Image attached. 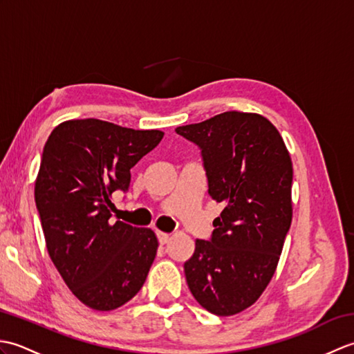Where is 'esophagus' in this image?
I'll return each instance as SVG.
<instances>
[{"label": "esophagus", "mask_w": 354, "mask_h": 354, "mask_svg": "<svg viewBox=\"0 0 354 354\" xmlns=\"http://www.w3.org/2000/svg\"><path fill=\"white\" fill-rule=\"evenodd\" d=\"M156 236H158V242H160L161 245H165L169 242V239H170V234H167V232H156Z\"/></svg>", "instance_id": "1"}]
</instances>
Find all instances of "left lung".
<instances>
[{"label": "left lung", "mask_w": 354, "mask_h": 354, "mask_svg": "<svg viewBox=\"0 0 354 354\" xmlns=\"http://www.w3.org/2000/svg\"><path fill=\"white\" fill-rule=\"evenodd\" d=\"M175 131L201 149L208 194L225 204L184 263L187 284L204 309L231 317L257 301L277 269L292 222L290 156L259 114L228 111Z\"/></svg>", "instance_id": "8db88e82"}]
</instances>
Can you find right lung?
Masks as SVG:
<instances>
[{"label":"right lung","instance_id":"obj_1","mask_svg":"<svg viewBox=\"0 0 354 354\" xmlns=\"http://www.w3.org/2000/svg\"><path fill=\"white\" fill-rule=\"evenodd\" d=\"M164 133L103 120L64 122L45 142L35 201L51 261L70 290L94 310L137 295L155 260L149 228L112 222V193H126L131 169Z\"/></svg>","mask_w":354,"mask_h":354}]
</instances>
